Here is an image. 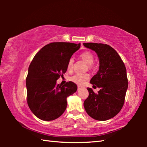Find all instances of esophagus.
I'll use <instances>...</instances> for the list:
<instances>
[{
    "instance_id": "obj_1",
    "label": "esophagus",
    "mask_w": 147,
    "mask_h": 147,
    "mask_svg": "<svg viewBox=\"0 0 147 147\" xmlns=\"http://www.w3.org/2000/svg\"><path fill=\"white\" fill-rule=\"evenodd\" d=\"M83 88V87H82V86H78V90H80V89H81L82 88Z\"/></svg>"
}]
</instances>
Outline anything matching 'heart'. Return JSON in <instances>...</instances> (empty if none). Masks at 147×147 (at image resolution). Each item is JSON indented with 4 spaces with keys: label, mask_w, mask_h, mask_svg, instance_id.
Listing matches in <instances>:
<instances>
[{
    "label": "heart",
    "mask_w": 147,
    "mask_h": 147,
    "mask_svg": "<svg viewBox=\"0 0 147 147\" xmlns=\"http://www.w3.org/2000/svg\"><path fill=\"white\" fill-rule=\"evenodd\" d=\"M80 58L83 61L86 62L87 64L89 65V68L92 69L93 67V63L94 62V56L90 52H84L80 55ZM74 65V59L73 58H71L69 59L67 63V69L68 70H71L73 67ZM89 78V75L88 74L84 73H76L72 76L70 80L78 85H83V84L86 82L87 80H88Z\"/></svg>",
    "instance_id": "heart-1"
}]
</instances>
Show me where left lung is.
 <instances>
[{"instance_id": "8db88e82", "label": "left lung", "mask_w": 147, "mask_h": 147, "mask_svg": "<svg viewBox=\"0 0 147 147\" xmlns=\"http://www.w3.org/2000/svg\"><path fill=\"white\" fill-rule=\"evenodd\" d=\"M84 45L97 54L98 71L90 83L100 88L97 94L91 88H87L89 96L84 102V108L95 120H108L115 117L124 105L128 86L126 67L117 51L108 45L86 43Z\"/></svg>"}]
</instances>
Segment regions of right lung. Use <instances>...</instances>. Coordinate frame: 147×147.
<instances>
[{
    "label": "right lung",
    "instance_id": "right-lung-1",
    "mask_svg": "<svg viewBox=\"0 0 147 147\" xmlns=\"http://www.w3.org/2000/svg\"><path fill=\"white\" fill-rule=\"evenodd\" d=\"M80 43L54 42L44 46L32 59L26 79L27 103L37 117L50 121L66 109L67 98L77 86L69 82L61 86L56 80L67 70V63Z\"/></svg>",
    "mask_w": 147,
    "mask_h": 147
}]
</instances>
